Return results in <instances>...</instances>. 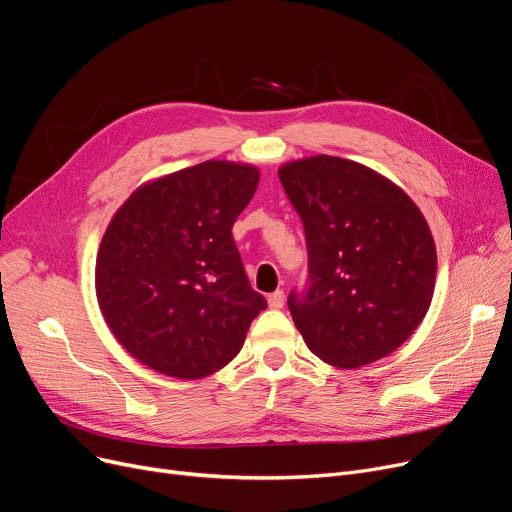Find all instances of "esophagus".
<instances>
[{"instance_id":"esophagus-1","label":"esophagus","mask_w":512,"mask_h":512,"mask_svg":"<svg viewBox=\"0 0 512 512\" xmlns=\"http://www.w3.org/2000/svg\"><path fill=\"white\" fill-rule=\"evenodd\" d=\"M268 305H270L272 309H282V305H284V293H282V291L272 293V295L268 297Z\"/></svg>"}]
</instances>
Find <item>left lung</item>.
I'll list each match as a JSON object with an SVG mask.
<instances>
[{
	"label": "left lung",
	"instance_id": "obj_1",
	"mask_svg": "<svg viewBox=\"0 0 512 512\" xmlns=\"http://www.w3.org/2000/svg\"><path fill=\"white\" fill-rule=\"evenodd\" d=\"M301 215L309 286L288 309L311 353L360 368L406 343L427 316L437 251L412 198L362 163L316 154L278 169Z\"/></svg>",
	"mask_w": 512,
	"mask_h": 512
}]
</instances>
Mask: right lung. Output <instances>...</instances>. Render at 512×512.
<instances>
[{
    "label": "right lung",
    "mask_w": 512,
    "mask_h": 512,
    "mask_svg": "<svg viewBox=\"0 0 512 512\" xmlns=\"http://www.w3.org/2000/svg\"><path fill=\"white\" fill-rule=\"evenodd\" d=\"M259 169L205 161L133 190L96 255V297L115 339L144 366L196 381L230 364L265 309L232 238Z\"/></svg>",
    "instance_id": "add662e5"
}]
</instances>
